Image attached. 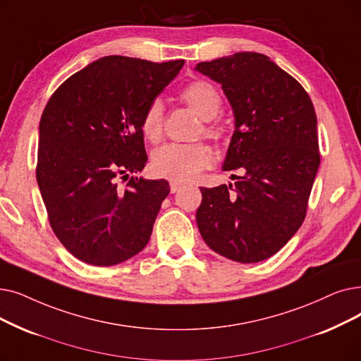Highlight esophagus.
I'll use <instances>...</instances> for the list:
<instances>
[{
  "label": "esophagus",
  "instance_id": "34e87169",
  "mask_svg": "<svg viewBox=\"0 0 361 361\" xmlns=\"http://www.w3.org/2000/svg\"><path fill=\"white\" fill-rule=\"evenodd\" d=\"M169 189H171V193H176V192H178L181 189V184L177 183V181H171L169 183Z\"/></svg>",
  "mask_w": 361,
  "mask_h": 361
}]
</instances>
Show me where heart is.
Here are the masks:
<instances>
[{
	"label": "heart",
	"instance_id": "obj_1",
	"mask_svg": "<svg viewBox=\"0 0 361 361\" xmlns=\"http://www.w3.org/2000/svg\"><path fill=\"white\" fill-rule=\"evenodd\" d=\"M181 99L203 119L208 121L205 128L207 135H215L216 127L209 123L221 111V96L211 84L196 81L187 85L181 91ZM143 134L158 142L164 131V104L161 100H154L146 109L142 121ZM211 150L199 143L180 145L168 143L156 149L152 154V169L156 176L177 183H187L197 177L199 172L211 164Z\"/></svg>",
	"mask_w": 361,
	"mask_h": 361
}]
</instances>
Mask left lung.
<instances>
[{
  "mask_svg": "<svg viewBox=\"0 0 361 361\" xmlns=\"http://www.w3.org/2000/svg\"><path fill=\"white\" fill-rule=\"evenodd\" d=\"M195 69L221 85L233 109L223 169L240 172L234 184L200 187V236L228 259L264 261L305 218L320 165L314 106L293 76L259 53L202 61Z\"/></svg>",
  "mask_w": 361,
  "mask_h": 361,
  "instance_id": "1",
  "label": "left lung"
}]
</instances>
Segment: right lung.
Masks as SVG:
<instances>
[{
    "label": "right lung",
    "instance_id": "add662e5",
    "mask_svg": "<svg viewBox=\"0 0 361 361\" xmlns=\"http://www.w3.org/2000/svg\"><path fill=\"white\" fill-rule=\"evenodd\" d=\"M183 65L106 56L69 76L47 103L37 181L54 234L78 259L109 267L147 245L169 184L130 176L147 162L146 109Z\"/></svg>",
    "mask_w": 361,
    "mask_h": 361
}]
</instances>
